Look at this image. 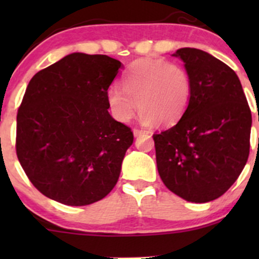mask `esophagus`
<instances>
[{"instance_id":"34e87169","label":"esophagus","mask_w":259,"mask_h":259,"mask_svg":"<svg viewBox=\"0 0 259 259\" xmlns=\"http://www.w3.org/2000/svg\"><path fill=\"white\" fill-rule=\"evenodd\" d=\"M133 133H134V136H141L145 134L144 130H140V129H134Z\"/></svg>"}]
</instances>
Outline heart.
Listing matches in <instances>:
<instances>
[{"label":"heart","instance_id":"obj_1","mask_svg":"<svg viewBox=\"0 0 259 259\" xmlns=\"http://www.w3.org/2000/svg\"><path fill=\"white\" fill-rule=\"evenodd\" d=\"M192 91L191 75L185 67L164 58H144L130 65L123 89L109 88L107 103L113 118L120 123L132 120L140 108L145 125L158 121L171 125L185 114Z\"/></svg>","mask_w":259,"mask_h":259}]
</instances>
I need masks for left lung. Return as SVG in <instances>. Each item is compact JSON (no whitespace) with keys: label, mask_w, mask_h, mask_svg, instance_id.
Listing matches in <instances>:
<instances>
[{"label":"left lung","mask_w":259,"mask_h":259,"mask_svg":"<svg viewBox=\"0 0 259 259\" xmlns=\"http://www.w3.org/2000/svg\"><path fill=\"white\" fill-rule=\"evenodd\" d=\"M194 85L192 99L174 126L153 134L164 185L184 200L221 197L241 174L249 154L252 114L236 73L197 49L175 52Z\"/></svg>","instance_id":"8db88e82"}]
</instances>
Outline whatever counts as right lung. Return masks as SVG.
<instances>
[{
  "instance_id": "right-lung-1",
  "label": "right lung",
  "mask_w": 259,
  "mask_h": 259,
  "mask_svg": "<svg viewBox=\"0 0 259 259\" xmlns=\"http://www.w3.org/2000/svg\"><path fill=\"white\" fill-rule=\"evenodd\" d=\"M121 63L72 53L32 76L17 114L16 151L46 197L86 206L106 197L132 146L129 126L108 113L107 91Z\"/></svg>"
}]
</instances>
